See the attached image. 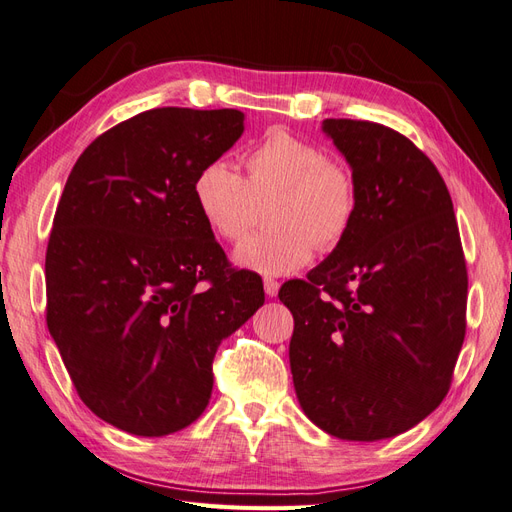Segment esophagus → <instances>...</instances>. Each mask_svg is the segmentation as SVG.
<instances>
[{
    "label": "esophagus",
    "instance_id": "34e87169",
    "mask_svg": "<svg viewBox=\"0 0 512 512\" xmlns=\"http://www.w3.org/2000/svg\"><path fill=\"white\" fill-rule=\"evenodd\" d=\"M277 290H280V282L273 280V277H265V292H267V297H275Z\"/></svg>",
    "mask_w": 512,
    "mask_h": 512
}]
</instances>
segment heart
<instances>
[{"instance_id":"heart-1","label":"heart","mask_w":512,"mask_h":512,"mask_svg":"<svg viewBox=\"0 0 512 512\" xmlns=\"http://www.w3.org/2000/svg\"><path fill=\"white\" fill-rule=\"evenodd\" d=\"M245 177L224 160H213L192 183L200 218L224 241L247 235L260 205L269 203L267 230L247 237L237 265L282 275L307 265L314 250L342 243L359 213V188L350 170L303 136L273 128L247 149Z\"/></svg>"}]
</instances>
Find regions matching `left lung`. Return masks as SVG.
<instances>
[{"label":"left lung","instance_id":"1","mask_svg":"<svg viewBox=\"0 0 512 512\" xmlns=\"http://www.w3.org/2000/svg\"><path fill=\"white\" fill-rule=\"evenodd\" d=\"M359 188L331 256L280 288L290 371L307 418L374 442L436 410L466 337L468 271L451 194L410 138L363 119H324Z\"/></svg>","mask_w":512,"mask_h":512}]
</instances>
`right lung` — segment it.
Returning <instances> with one entry per match:
<instances>
[{
  "mask_svg": "<svg viewBox=\"0 0 512 512\" xmlns=\"http://www.w3.org/2000/svg\"><path fill=\"white\" fill-rule=\"evenodd\" d=\"M243 134L235 108H151L76 160L46 247V324L83 404L134 436L205 412L213 356L265 303L228 262L192 183Z\"/></svg>",
  "mask_w": 512,
  "mask_h": 512,
  "instance_id": "add662e5",
  "label": "right lung"
}]
</instances>
